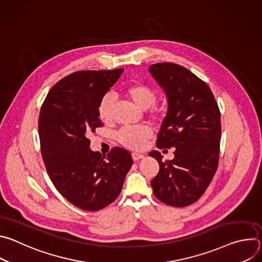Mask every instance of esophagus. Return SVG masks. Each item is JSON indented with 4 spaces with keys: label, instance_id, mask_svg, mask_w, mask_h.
Instances as JSON below:
<instances>
[{
    "label": "esophagus",
    "instance_id": "34e87169",
    "mask_svg": "<svg viewBox=\"0 0 262 262\" xmlns=\"http://www.w3.org/2000/svg\"><path fill=\"white\" fill-rule=\"evenodd\" d=\"M132 157H133V160H134V161H139V160H141V159H144V155L139 154V152H133V154H132Z\"/></svg>",
    "mask_w": 262,
    "mask_h": 262
}]
</instances>
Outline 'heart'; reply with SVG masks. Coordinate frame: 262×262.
<instances>
[{"mask_svg":"<svg viewBox=\"0 0 262 262\" xmlns=\"http://www.w3.org/2000/svg\"><path fill=\"white\" fill-rule=\"evenodd\" d=\"M126 95L141 110H147L154 105L156 101L155 92L146 85L134 84L126 88ZM115 97L111 92L105 93L98 104V116L103 122H108L113 116ZM152 132L146 125L127 126L120 129L118 140L124 146L132 149H140L145 145V142L150 138Z\"/></svg>","mask_w":262,"mask_h":262,"instance_id":"obj_1","label":"heart"}]
</instances>
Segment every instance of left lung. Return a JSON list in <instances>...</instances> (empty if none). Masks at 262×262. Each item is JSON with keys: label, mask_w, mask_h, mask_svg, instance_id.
<instances>
[{"label": "left lung", "mask_w": 262, "mask_h": 262, "mask_svg": "<svg viewBox=\"0 0 262 262\" xmlns=\"http://www.w3.org/2000/svg\"><path fill=\"white\" fill-rule=\"evenodd\" d=\"M149 72L164 90L168 108L158 135L159 148L174 147V159L163 162L151 180L155 196L176 207L196 202L209 185L219 163L221 114L210 88L189 69L174 63H157Z\"/></svg>", "instance_id": "8db88e82"}]
</instances>
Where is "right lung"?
Instances as JSON below:
<instances>
[{"instance_id": "1", "label": "right lung", "mask_w": 262, "mask_h": 262, "mask_svg": "<svg viewBox=\"0 0 262 262\" xmlns=\"http://www.w3.org/2000/svg\"><path fill=\"white\" fill-rule=\"evenodd\" d=\"M123 72L83 70L60 80L40 110L38 134L41 156L57 191L74 206L99 210L119 196L133 159L116 147L102 157L90 149L88 136L102 125L101 97Z\"/></svg>"}]
</instances>
